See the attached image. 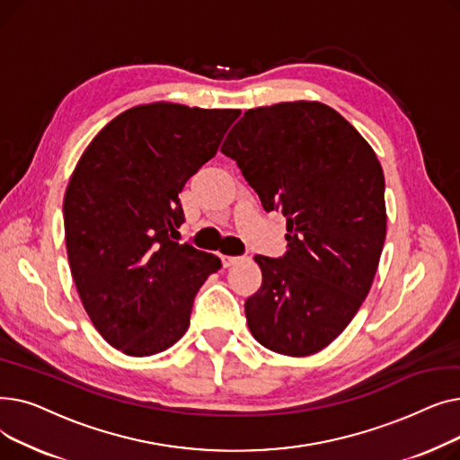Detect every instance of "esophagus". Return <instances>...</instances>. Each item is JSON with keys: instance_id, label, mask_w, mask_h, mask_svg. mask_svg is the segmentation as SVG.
<instances>
[{"instance_id": "obj_1", "label": "esophagus", "mask_w": 460, "mask_h": 460, "mask_svg": "<svg viewBox=\"0 0 460 460\" xmlns=\"http://www.w3.org/2000/svg\"><path fill=\"white\" fill-rule=\"evenodd\" d=\"M240 261V257H233V255H224L222 257V262H224V267L227 269V267H233V264H236Z\"/></svg>"}]
</instances>
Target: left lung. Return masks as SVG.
Here are the masks:
<instances>
[{
    "label": "left lung",
    "mask_w": 460,
    "mask_h": 460,
    "mask_svg": "<svg viewBox=\"0 0 460 460\" xmlns=\"http://www.w3.org/2000/svg\"><path fill=\"white\" fill-rule=\"evenodd\" d=\"M222 153L264 210L287 217V253L255 255L262 283L244 304L250 332L278 354H315L373 285L388 220L382 165L343 115L315 101L244 111Z\"/></svg>",
    "instance_id": "left-lung-1"
}]
</instances>
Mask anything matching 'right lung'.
Returning a JSON list of instances; mask_svg holds the SVG:
<instances>
[{"mask_svg":"<svg viewBox=\"0 0 460 460\" xmlns=\"http://www.w3.org/2000/svg\"><path fill=\"white\" fill-rule=\"evenodd\" d=\"M240 115L173 102L134 106L93 137L70 175L65 243L93 326L117 350L153 356L175 345L212 253L179 244V193Z\"/></svg>","mask_w":460,"mask_h":460,"instance_id":"right-lung-1","label":"right lung"}]
</instances>
